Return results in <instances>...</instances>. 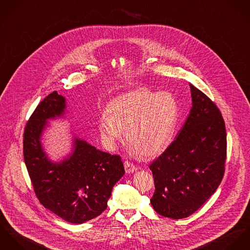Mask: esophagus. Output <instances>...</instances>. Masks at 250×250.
Segmentation results:
<instances>
[{
  "mask_svg": "<svg viewBox=\"0 0 250 250\" xmlns=\"http://www.w3.org/2000/svg\"><path fill=\"white\" fill-rule=\"evenodd\" d=\"M137 168H138V167L135 166L133 163L128 162V161H125V172H126V173H132V172L136 171Z\"/></svg>",
  "mask_w": 250,
  "mask_h": 250,
  "instance_id": "34e87169",
  "label": "esophagus"
}]
</instances>
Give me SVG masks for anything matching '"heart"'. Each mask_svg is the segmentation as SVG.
<instances>
[{"label": "heart", "instance_id": "b5f03b06", "mask_svg": "<svg viewBox=\"0 0 250 250\" xmlns=\"http://www.w3.org/2000/svg\"><path fill=\"white\" fill-rule=\"evenodd\" d=\"M107 115L98 121L102 138L109 146L125 139L132 150L150 158L163 153L172 142L179 119V105L169 92L138 88L113 99Z\"/></svg>", "mask_w": 250, "mask_h": 250}]
</instances>
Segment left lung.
<instances>
[{"mask_svg":"<svg viewBox=\"0 0 250 250\" xmlns=\"http://www.w3.org/2000/svg\"><path fill=\"white\" fill-rule=\"evenodd\" d=\"M192 108L166 150L149 168L155 191L150 203L159 215L184 219L198 210L222 182L226 130L217 105L190 84Z\"/></svg>","mask_w":250,"mask_h":250,"instance_id":"obj_1","label":"left lung"}]
</instances>
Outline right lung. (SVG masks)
<instances>
[{
	"label": "right lung",
	"instance_id": "add662e5",
	"mask_svg": "<svg viewBox=\"0 0 250 250\" xmlns=\"http://www.w3.org/2000/svg\"><path fill=\"white\" fill-rule=\"evenodd\" d=\"M66 99L57 92L46 97L30 116L24 132V159L42 205L70 223L82 224L106 208L114 185L125 174L119 155L102 151L73 133L72 149L53 161L42 144L49 121L63 118Z\"/></svg>",
	"mask_w": 250,
	"mask_h": 250
}]
</instances>
